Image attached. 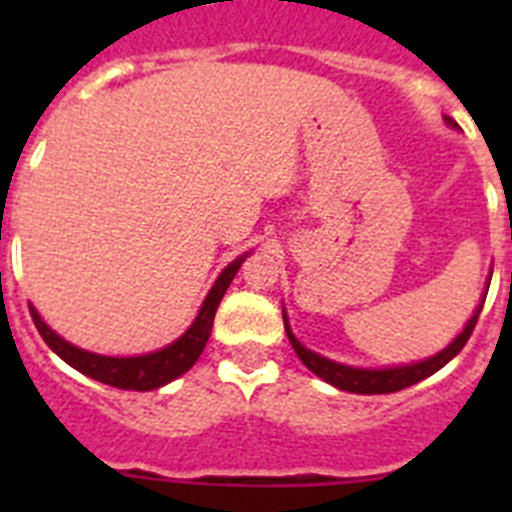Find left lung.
I'll use <instances>...</instances> for the list:
<instances>
[{"instance_id":"8db88e82","label":"left lung","mask_w":512,"mask_h":512,"mask_svg":"<svg viewBox=\"0 0 512 512\" xmlns=\"http://www.w3.org/2000/svg\"><path fill=\"white\" fill-rule=\"evenodd\" d=\"M443 120H446V125L456 128V122L451 120V117H443ZM487 287H490V282H487ZM485 297L487 295H482V302L474 307L472 318L467 320L464 330H461L459 336H456L449 346L441 348L438 354L428 356V359H423V361H413V364L382 366V369L348 366V364H341V361L328 359V356L315 354V351H310L307 346H302V343L295 338V333H292V328H289V318H287V310H284V305H282V318H284V330H287V338H289V343H292V348H295V354L300 356L302 364H305L307 369L315 374V377H320L323 382L333 384L336 390L354 392V395H387V392H400V390H405V387H410V384L423 382L425 377H431V374H436L438 369H443V366L449 364V361L459 354L461 348H464V343L469 341V336H472L479 312H482V305H485Z\"/></svg>"}]
</instances>
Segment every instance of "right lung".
<instances>
[{"label":"right lung","mask_w":512,"mask_h":512,"mask_svg":"<svg viewBox=\"0 0 512 512\" xmlns=\"http://www.w3.org/2000/svg\"><path fill=\"white\" fill-rule=\"evenodd\" d=\"M251 253V251H248ZM248 253L238 256L235 261H230L220 277L215 279L212 289L207 292L205 302H202L200 312L194 323L184 330L182 336L176 338L169 346L151 351V354L140 356H104L87 351V348H79L74 343H69L66 338H61L51 325L40 318V312L30 305V315H33V323L38 328V333L43 336V341L48 343L53 354L61 356L69 366H74L76 372L87 374V377L97 379L102 384H110L117 390H135V392H148L158 390L164 384L174 382L176 377H182L184 372H189L194 366V361L200 359V354L205 351L207 338H210L212 320H215V312L220 300H223L225 289L230 287L233 277L238 274L243 261L248 259Z\"/></svg>","instance_id":"add662e5"}]
</instances>
